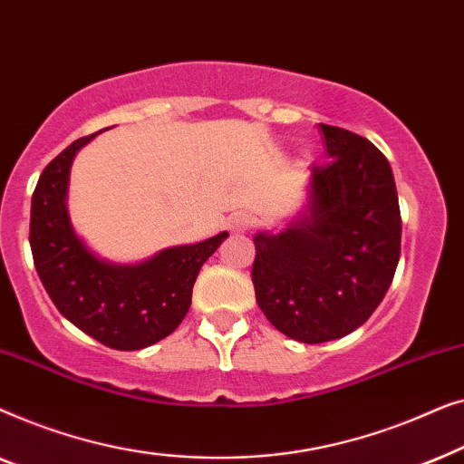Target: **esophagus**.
<instances>
[{"mask_svg": "<svg viewBox=\"0 0 464 464\" xmlns=\"http://www.w3.org/2000/svg\"><path fill=\"white\" fill-rule=\"evenodd\" d=\"M249 226H251V218L246 213H234L230 215V219H227V227L237 234L246 232L249 230Z\"/></svg>", "mask_w": 464, "mask_h": 464, "instance_id": "obj_1", "label": "esophagus"}]
</instances>
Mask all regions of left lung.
Masks as SVG:
<instances>
[{"label":"left lung","instance_id":"8db88e82","mask_svg":"<svg viewBox=\"0 0 464 464\" xmlns=\"http://www.w3.org/2000/svg\"><path fill=\"white\" fill-rule=\"evenodd\" d=\"M332 160L314 164L308 205L287 230L253 237L257 306L304 344L354 332L380 306L401 256L391 164L376 145L321 124Z\"/></svg>","mask_w":464,"mask_h":464}]
</instances>
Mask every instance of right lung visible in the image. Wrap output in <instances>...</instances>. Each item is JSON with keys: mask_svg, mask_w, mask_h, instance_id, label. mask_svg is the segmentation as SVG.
<instances>
[{"mask_svg": "<svg viewBox=\"0 0 464 464\" xmlns=\"http://www.w3.org/2000/svg\"><path fill=\"white\" fill-rule=\"evenodd\" d=\"M92 137L97 132L73 141L40 175L31 198V253L44 289L67 321L101 344L139 351L179 327L202 264L227 232L170 246L135 266L99 259L73 232L67 211L72 162Z\"/></svg>", "mask_w": 464, "mask_h": 464, "instance_id": "right-lung-1", "label": "right lung"}]
</instances>
